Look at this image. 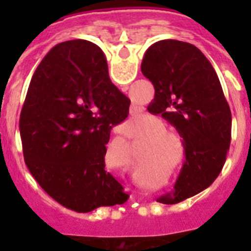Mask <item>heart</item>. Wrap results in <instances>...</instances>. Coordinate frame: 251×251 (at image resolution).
Wrapping results in <instances>:
<instances>
[{
	"instance_id": "obj_1",
	"label": "heart",
	"mask_w": 251,
	"mask_h": 251,
	"mask_svg": "<svg viewBox=\"0 0 251 251\" xmlns=\"http://www.w3.org/2000/svg\"><path fill=\"white\" fill-rule=\"evenodd\" d=\"M149 127L151 129H164L165 127V122L163 120H160V118H156V117H152L151 121H149ZM175 134L172 131H168V130H160L157 131L153 138H158V140H161V138H174Z\"/></svg>"
}]
</instances>
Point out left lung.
<instances>
[{
  "mask_svg": "<svg viewBox=\"0 0 251 251\" xmlns=\"http://www.w3.org/2000/svg\"><path fill=\"white\" fill-rule=\"evenodd\" d=\"M141 71L154 87L149 113L161 114L183 138L185 163L174 194L157 199L174 204L210 187L221 174L231 141V111L214 67L189 43H154Z\"/></svg>",
  "mask_w": 251,
  "mask_h": 251,
  "instance_id": "1",
  "label": "left lung"
}]
</instances>
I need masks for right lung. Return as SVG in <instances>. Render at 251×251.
Returning <instances> with one entry per match:
<instances>
[{
	"instance_id": "add662e5",
	"label": "right lung",
	"mask_w": 251,
	"mask_h": 251,
	"mask_svg": "<svg viewBox=\"0 0 251 251\" xmlns=\"http://www.w3.org/2000/svg\"><path fill=\"white\" fill-rule=\"evenodd\" d=\"M129 98L111 83L98 46L70 40L52 48L29 83L20 115L26 167L57 203L77 212L125 203L129 195L106 171L113 126Z\"/></svg>"
}]
</instances>
